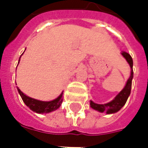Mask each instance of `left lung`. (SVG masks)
<instances>
[{"label":"left lung","mask_w":148,"mask_h":148,"mask_svg":"<svg viewBox=\"0 0 148 148\" xmlns=\"http://www.w3.org/2000/svg\"><path fill=\"white\" fill-rule=\"evenodd\" d=\"M121 55L124 57L127 63L129 64L131 67V74L129 78L127 79V82L125 84V86L123 88V90H121L120 93H118L116 96L115 97L114 99L112 100L111 101L106 103V104H97L94 103L93 101H90V107L93 109L94 110L100 112H106V114H112L115 113L125 105V103L127 101L128 97L131 93V89H132V81L133 78V61L132 58L131 57V55L125 51L121 52Z\"/></svg>","instance_id":"1"}]
</instances>
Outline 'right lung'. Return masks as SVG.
I'll use <instances>...</instances> for the list:
<instances>
[{"instance_id":"obj_1","label":"right lung","mask_w":148,"mask_h":148,"mask_svg":"<svg viewBox=\"0 0 148 148\" xmlns=\"http://www.w3.org/2000/svg\"><path fill=\"white\" fill-rule=\"evenodd\" d=\"M21 57H20V59H19V62H20V60H21ZM17 90L24 104L31 110H32L36 113H49L51 112L55 111L56 109H58L60 107V106L62 105V99H63L62 98L63 91L62 92L61 94L57 98L52 100V101H43L34 99V98H32L30 97L27 96L18 87Z\"/></svg>"}]
</instances>
